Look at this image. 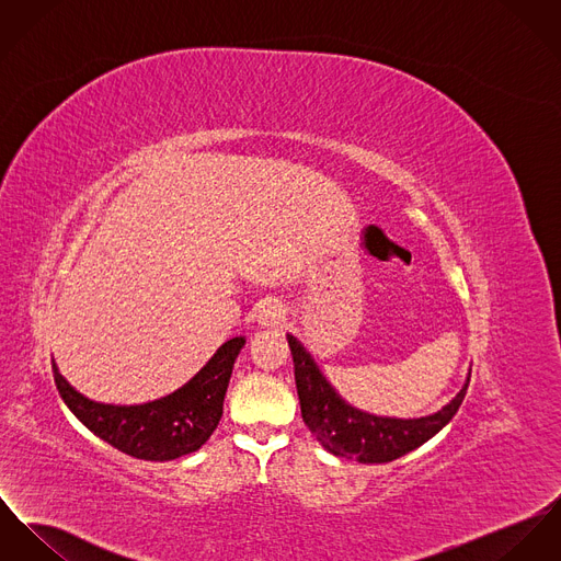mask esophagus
<instances>
[{"instance_id": "34e87169", "label": "esophagus", "mask_w": 561, "mask_h": 561, "mask_svg": "<svg viewBox=\"0 0 561 561\" xmlns=\"http://www.w3.org/2000/svg\"><path fill=\"white\" fill-rule=\"evenodd\" d=\"M286 320V309L279 302H262L259 309V324L262 329H277Z\"/></svg>"}]
</instances>
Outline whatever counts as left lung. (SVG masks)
<instances>
[{
  "mask_svg": "<svg viewBox=\"0 0 561 561\" xmlns=\"http://www.w3.org/2000/svg\"><path fill=\"white\" fill-rule=\"evenodd\" d=\"M288 345L295 360V380L301 401V414L309 432L335 457L356 459L358 463H388L414 448L423 446L442 432L457 414L470 374L461 390L437 412L421 419H390L376 416L352 408L342 394L331 387L313 356L302 347L295 335H288Z\"/></svg>",
  "mask_w": 561,
  "mask_h": 561,
  "instance_id": "left-lung-1",
  "label": "left lung"
}]
</instances>
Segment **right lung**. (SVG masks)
Returning a JSON list of instances; mask_svg holds the SVG:
<instances>
[{
	"instance_id": "obj_1",
	"label": "right lung",
	"mask_w": 561,
	"mask_h": 561,
	"mask_svg": "<svg viewBox=\"0 0 561 561\" xmlns=\"http://www.w3.org/2000/svg\"><path fill=\"white\" fill-rule=\"evenodd\" d=\"M245 337H232L217 347L209 363L171 394L140 403L113 405L87 399L59 374L53 360L55 385L70 412L117 450L145 461H171L196 453L216 432L234 360Z\"/></svg>"
}]
</instances>
